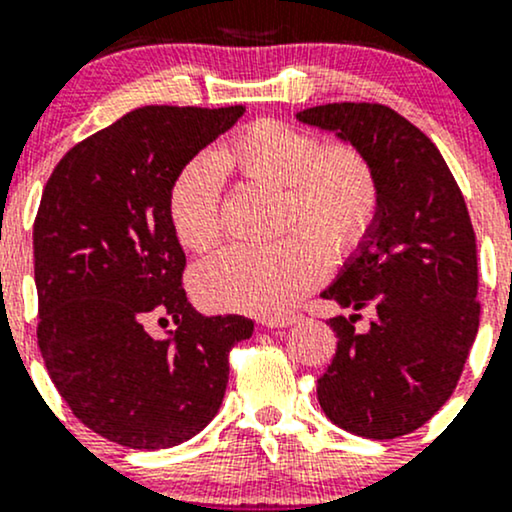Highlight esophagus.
I'll list each match as a JSON object with an SVG mask.
<instances>
[{"mask_svg":"<svg viewBox=\"0 0 512 512\" xmlns=\"http://www.w3.org/2000/svg\"><path fill=\"white\" fill-rule=\"evenodd\" d=\"M298 322V315H286V317H269V320H264L262 325L264 327H272V330H281V327H291Z\"/></svg>","mask_w":512,"mask_h":512,"instance_id":"obj_1","label":"esophagus"}]
</instances>
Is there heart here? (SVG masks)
Masks as SVG:
<instances>
[{"label": "heart", "instance_id": "1", "mask_svg": "<svg viewBox=\"0 0 512 512\" xmlns=\"http://www.w3.org/2000/svg\"><path fill=\"white\" fill-rule=\"evenodd\" d=\"M207 161L182 166L168 187L166 211L175 238L202 252L221 236L219 173L284 190V226L272 245H233L209 257L195 274L197 296L221 310L281 315L327 274V252L344 255L368 236L378 214V178L354 146L322 149L315 134L279 120H260L223 142Z\"/></svg>", "mask_w": 512, "mask_h": 512}]
</instances>
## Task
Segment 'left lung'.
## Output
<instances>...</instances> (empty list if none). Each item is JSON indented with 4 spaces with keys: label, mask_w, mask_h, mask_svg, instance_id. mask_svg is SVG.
<instances>
[{
    "label": "left lung",
    "mask_w": 512,
    "mask_h": 512,
    "mask_svg": "<svg viewBox=\"0 0 512 512\" xmlns=\"http://www.w3.org/2000/svg\"><path fill=\"white\" fill-rule=\"evenodd\" d=\"M366 156L380 202L368 236L322 291L349 317H330L337 354L317 380L332 424L390 440L424 426L448 402L479 330L477 238L436 144L378 103H330L296 113ZM371 327H353L357 310Z\"/></svg>",
    "instance_id": "obj_1"
}]
</instances>
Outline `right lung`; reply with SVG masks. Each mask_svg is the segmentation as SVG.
Here are the masks:
<instances>
[{"instance_id": "add662e5", "label": "right lung", "mask_w": 512, "mask_h": 512, "mask_svg": "<svg viewBox=\"0 0 512 512\" xmlns=\"http://www.w3.org/2000/svg\"><path fill=\"white\" fill-rule=\"evenodd\" d=\"M231 108L146 105L69 149L33 223L38 346L64 402L98 436L161 450L219 411L228 351L252 337L243 315L197 313L166 197L182 166L243 117ZM178 331L154 340L151 314Z\"/></svg>"}]
</instances>
